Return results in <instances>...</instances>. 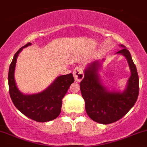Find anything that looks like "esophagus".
Masks as SVG:
<instances>
[{
	"label": "esophagus",
	"instance_id": "1",
	"mask_svg": "<svg viewBox=\"0 0 147 147\" xmlns=\"http://www.w3.org/2000/svg\"><path fill=\"white\" fill-rule=\"evenodd\" d=\"M73 76L76 82H80L84 78V73H83L82 67L80 66H78L75 67L73 70Z\"/></svg>",
	"mask_w": 147,
	"mask_h": 147
}]
</instances>
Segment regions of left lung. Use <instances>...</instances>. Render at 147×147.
<instances>
[{
    "label": "left lung",
    "instance_id": "1",
    "mask_svg": "<svg viewBox=\"0 0 147 147\" xmlns=\"http://www.w3.org/2000/svg\"><path fill=\"white\" fill-rule=\"evenodd\" d=\"M120 46L122 49L116 54L126 58L131 72L124 90L121 92L105 86L99 75L104 59L87 65L84 71V79L80 82L86 113L92 120L101 124H110L123 118L133 107L139 95V77L136 66L125 46Z\"/></svg>",
    "mask_w": 147,
    "mask_h": 147
}]
</instances>
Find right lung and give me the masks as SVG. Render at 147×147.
I'll list each match as a JSON object with an SVG mask.
<instances>
[{"label":"right lung","instance_id":"right-lung-1","mask_svg":"<svg viewBox=\"0 0 147 147\" xmlns=\"http://www.w3.org/2000/svg\"><path fill=\"white\" fill-rule=\"evenodd\" d=\"M31 45V43L27 44L14 55L8 72L9 92L14 105L22 113L35 121L44 123L54 120L60 115L62 99L75 80L72 73L61 75L42 92L32 94L21 92L15 80L17 58L24 48Z\"/></svg>","mask_w":147,"mask_h":147}]
</instances>
